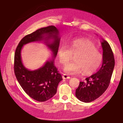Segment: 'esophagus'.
Returning <instances> with one entry per match:
<instances>
[{
  "mask_svg": "<svg viewBox=\"0 0 123 123\" xmlns=\"http://www.w3.org/2000/svg\"><path fill=\"white\" fill-rule=\"evenodd\" d=\"M62 78H63V79H70V77L67 74H63L62 75Z\"/></svg>",
  "mask_w": 123,
  "mask_h": 123,
  "instance_id": "esophagus-1",
  "label": "esophagus"
}]
</instances>
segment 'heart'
Returning a JSON list of instances; mask_svg holds the SVG:
<instances>
[{"instance_id": "b5f03b06", "label": "heart", "mask_w": 123, "mask_h": 123, "mask_svg": "<svg viewBox=\"0 0 123 123\" xmlns=\"http://www.w3.org/2000/svg\"><path fill=\"white\" fill-rule=\"evenodd\" d=\"M60 47L57 56L60 63L66 65L74 56V62L64 68L69 74H78L83 72L85 75H90L98 69L103 61V55L92 42L85 39H77L68 45Z\"/></svg>"}]
</instances>
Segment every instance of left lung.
Here are the masks:
<instances>
[{"mask_svg":"<svg viewBox=\"0 0 123 123\" xmlns=\"http://www.w3.org/2000/svg\"><path fill=\"white\" fill-rule=\"evenodd\" d=\"M103 49V64L100 70L90 77L80 82L75 90V96L85 103L96 100L105 92L111 82L115 66V59L113 51L107 42L101 43Z\"/></svg>","mask_w":123,"mask_h":123,"instance_id":"1","label":"left lung"}]
</instances>
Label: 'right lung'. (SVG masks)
I'll return each instance as SVG.
<instances>
[{"label": "right lung", "mask_w": 123, "mask_h": 123, "mask_svg": "<svg viewBox=\"0 0 123 123\" xmlns=\"http://www.w3.org/2000/svg\"><path fill=\"white\" fill-rule=\"evenodd\" d=\"M59 31L51 25L36 30L23 37L16 49L14 56V73L17 81L25 92L34 100L43 102L48 100L56 92L59 83L62 80V75L54 65V59L58 52L60 44ZM54 39L51 43L49 39ZM43 39L53 52L52 60L38 70L30 71L23 66L20 51L23 45L28 43Z\"/></svg>", "instance_id": "right-lung-1"}]
</instances>
